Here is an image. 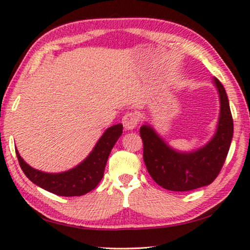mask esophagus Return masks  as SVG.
<instances>
[{
    "instance_id": "1",
    "label": "esophagus",
    "mask_w": 250,
    "mask_h": 250,
    "mask_svg": "<svg viewBox=\"0 0 250 250\" xmlns=\"http://www.w3.org/2000/svg\"><path fill=\"white\" fill-rule=\"evenodd\" d=\"M139 121H140V117L135 112L125 113L124 118H122V125H124L126 130L134 129L139 125Z\"/></svg>"
}]
</instances>
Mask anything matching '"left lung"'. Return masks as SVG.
Wrapping results in <instances>:
<instances>
[{
    "label": "left lung",
    "instance_id": "left-lung-1",
    "mask_svg": "<svg viewBox=\"0 0 250 250\" xmlns=\"http://www.w3.org/2000/svg\"><path fill=\"white\" fill-rule=\"evenodd\" d=\"M214 83L221 99V113L216 133L204 147L181 153L171 149L150 125L140 128L146 170L156 184L168 191L185 192L209 185L225 163L234 124L225 88L217 78Z\"/></svg>",
    "mask_w": 250,
    "mask_h": 250
}]
</instances>
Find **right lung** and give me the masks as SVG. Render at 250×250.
<instances>
[{"instance_id":"1","label":"right lung","mask_w":250,"mask_h":250,"mask_svg":"<svg viewBox=\"0 0 250 250\" xmlns=\"http://www.w3.org/2000/svg\"><path fill=\"white\" fill-rule=\"evenodd\" d=\"M122 129L121 124L110 126L86 160L71 170L57 174L45 173L29 167L15 149L16 156L24 174L34 184L59 196H82L92 191L103 179L108 156L122 134Z\"/></svg>"}]
</instances>
